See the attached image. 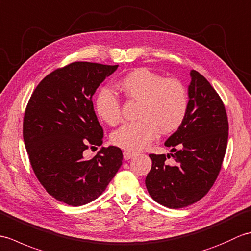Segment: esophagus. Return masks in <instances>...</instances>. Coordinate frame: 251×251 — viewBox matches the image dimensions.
Listing matches in <instances>:
<instances>
[{
	"instance_id": "1",
	"label": "esophagus",
	"mask_w": 251,
	"mask_h": 251,
	"mask_svg": "<svg viewBox=\"0 0 251 251\" xmlns=\"http://www.w3.org/2000/svg\"><path fill=\"white\" fill-rule=\"evenodd\" d=\"M136 155V153L131 152V151H124L123 152V156H124V159H126V161H128V159L132 158Z\"/></svg>"
}]
</instances>
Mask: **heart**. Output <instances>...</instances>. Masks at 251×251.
<instances>
[{
  "label": "heart",
  "instance_id": "b5f03b06",
  "mask_svg": "<svg viewBox=\"0 0 251 251\" xmlns=\"http://www.w3.org/2000/svg\"><path fill=\"white\" fill-rule=\"evenodd\" d=\"M117 88L130 101H138V121L123 125L112 134L115 146L126 151H140L155 139L158 130L170 134L182 124L189 109L188 89L180 79L164 78L148 68H138L123 77ZM101 120L115 126L122 120V106L116 96L103 90L96 101Z\"/></svg>",
  "mask_w": 251,
  "mask_h": 251
}]
</instances>
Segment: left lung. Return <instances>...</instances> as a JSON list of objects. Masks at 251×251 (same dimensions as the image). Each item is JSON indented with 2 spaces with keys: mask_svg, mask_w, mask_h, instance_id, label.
Returning <instances> with one entry per match:
<instances>
[{
  "mask_svg": "<svg viewBox=\"0 0 251 251\" xmlns=\"http://www.w3.org/2000/svg\"><path fill=\"white\" fill-rule=\"evenodd\" d=\"M189 109L182 124L165 146L168 155L149 154L152 167L146 185L152 199L178 209L202 199L219 175L226 155L228 122L220 96L207 79L191 71ZM174 158L173 164L166 162Z\"/></svg>",
  "mask_w": 251,
  "mask_h": 251,
  "instance_id": "obj_1",
  "label": "left lung"
}]
</instances>
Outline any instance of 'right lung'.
<instances>
[{
	"label": "right lung",
	"mask_w": 251,
	"mask_h": 251,
	"mask_svg": "<svg viewBox=\"0 0 251 251\" xmlns=\"http://www.w3.org/2000/svg\"><path fill=\"white\" fill-rule=\"evenodd\" d=\"M117 67L76 61L58 68L26 104L23 135L31 167L47 193L70 206L97 199L122 165V150L113 146L84 157L88 148L103 142L92 99Z\"/></svg>",
	"instance_id": "right-lung-1"
}]
</instances>
